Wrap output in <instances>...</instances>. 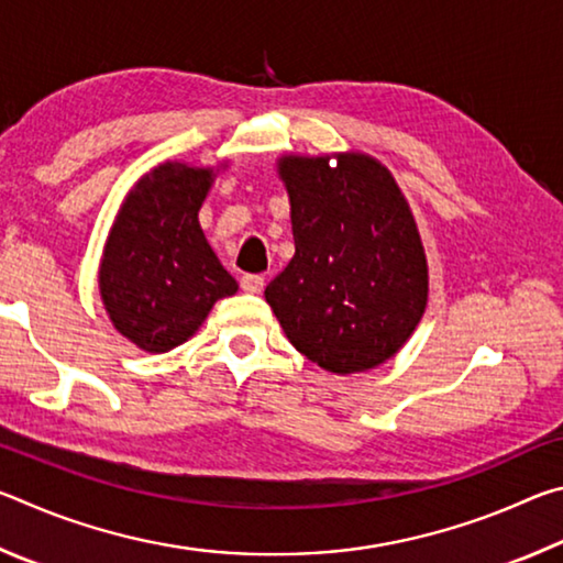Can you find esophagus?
Here are the masks:
<instances>
[{
    "label": "esophagus",
    "instance_id": "esophagus-1",
    "mask_svg": "<svg viewBox=\"0 0 563 563\" xmlns=\"http://www.w3.org/2000/svg\"><path fill=\"white\" fill-rule=\"evenodd\" d=\"M241 288H243L245 292H263L265 278H263V275H243V278H241Z\"/></svg>",
    "mask_w": 563,
    "mask_h": 563
}]
</instances>
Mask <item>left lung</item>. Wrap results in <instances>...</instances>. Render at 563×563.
<instances>
[{
  "label": "left lung",
  "instance_id": "obj_1",
  "mask_svg": "<svg viewBox=\"0 0 563 563\" xmlns=\"http://www.w3.org/2000/svg\"><path fill=\"white\" fill-rule=\"evenodd\" d=\"M278 174L295 255L265 300L292 347L328 373L383 365L419 325L430 292L407 198L377 158L357 151L283 156Z\"/></svg>",
  "mask_w": 563,
  "mask_h": 563
}]
</instances>
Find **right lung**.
<instances>
[{"mask_svg":"<svg viewBox=\"0 0 563 563\" xmlns=\"http://www.w3.org/2000/svg\"><path fill=\"white\" fill-rule=\"evenodd\" d=\"M213 168L166 161L129 190L103 245L99 290L123 338L146 352H168L203 325L216 300L238 290L198 211Z\"/></svg>","mask_w":563,"mask_h":563,"instance_id":"obj_1","label":"right lung"}]
</instances>
